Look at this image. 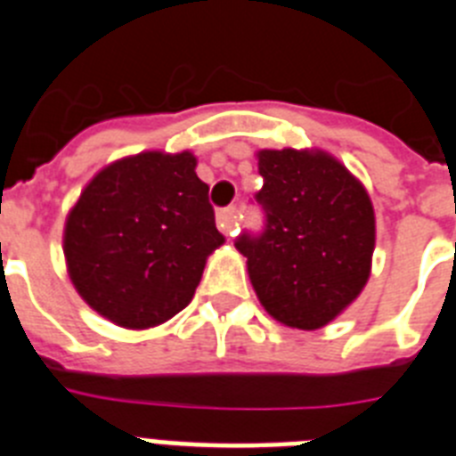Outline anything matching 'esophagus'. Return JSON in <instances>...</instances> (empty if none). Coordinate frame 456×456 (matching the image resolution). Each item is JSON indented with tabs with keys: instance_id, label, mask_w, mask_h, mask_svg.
I'll use <instances>...</instances> for the list:
<instances>
[{
	"instance_id": "1",
	"label": "esophagus",
	"mask_w": 456,
	"mask_h": 456,
	"mask_svg": "<svg viewBox=\"0 0 456 456\" xmlns=\"http://www.w3.org/2000/svg\"><path fill=\"white\" fill-rule=\"evenodd\" d=\"M233 213H236V208L233 206H227V208H220L217 211V227L223 229L224 233H232L233 232Z\"/></svg>"
}]
</instances>
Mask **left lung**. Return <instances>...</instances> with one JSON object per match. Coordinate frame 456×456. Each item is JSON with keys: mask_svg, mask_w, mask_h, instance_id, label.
Segmentation results:
<instances>
[{"mask_svg": "<svg viewBox=\"0 0 456 456\" xmlns=\"http://www.w3.org/2000/svg\"><path fill=\"white\" fill-rule=\"evenodd\" d=\"M256 160L266 229L236 240L256 298L289 328L328 326L370 280L376 245L370 195L322 149H261Z\"/></svg>", "mask_w": 456, "mask_h": 456, "instance_id": "8db88e82", "label": "left lung"}]
</instances>
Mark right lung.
<instances>
[{
  "mask_svg": "<svg viewBox=\"0 0 456 456\" xmlns=\"http://www.w3.org/2000/svg\"><path fill=\"white\" fill-rule=\"evenodd\" d=\"M190 151H142L85 185L63 227L73 287L128 330L169 322L192 300L208 255L224 243Z\"/></svg>",
  "mask_w": 456,
  "mask_h": 456,
  "instance_id": "1",
  "label": "right lung"
}]
</instances>
